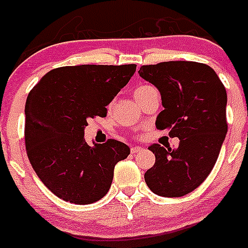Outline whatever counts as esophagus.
Masks as SVG:
<instances>
[{
  "label": "esophagus",
  "mask_w": 248,
  "mask_h": 248,
  "mask_svg": "<svg viewBox=\"0 0 248 248\" xmlns=\"http://www.w3.org/2000/svg\"><path fill=\"white\" fill-rule=\"evenodd\" d=\"M140 151H142V147H140V146H134V147L130 148V152H132V155H136V154H138Z\"/></svg>",
  "instance_id": "obj_1"
}]
</instances>
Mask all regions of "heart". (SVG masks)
I'll use <instances>...</instances> for the list:
<instances>
[{
	"label": "heart",
	"instance_id": "b5f03b06",
	"mask_svg": "<svg viewBox=\"0 0 248 248\" xmlns=\"http://www.w3.org/2000/svg\"><path fill=\"white\" fill-rule=\"evenodd\" d=\"M152 90H155L152 86H148V84H140V86H138L136 88V91H134V97H136L137 100H140V97L146 96L148 92H151ZM111 106V105H110Z\"/></svg>",
	"mask_w": 248,
	"mask_h": 248
}]
</instances>
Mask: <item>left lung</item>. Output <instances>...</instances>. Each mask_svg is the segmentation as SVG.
<instances>
[{
  "label": "left lung",
  "mask_w": 248,
  "mask_h": 248,
  "mask_svg": "<svg viewBox=\"0 0 248 248\" xmlns=\"http://www.w3.org/2000/svg\"><path fill=\"white\" fill-rule=\"evenodd\" d=\"M138 73L161 93L156 128L179 138L175 150L148 147L156 160L144 180L158 196L188 195L209 177L228 132L224 84L213 68L195 61L143 65Z\"/></svg>",
  "instance_id": "8db88e82"
}]
</instances>
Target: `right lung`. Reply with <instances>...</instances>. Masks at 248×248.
<instances>
[{"mask_svg": "<svg viewBox=\"0 0 248 248\" xmlns=\"http://www.w3.org/2000/svg\"><path fill=\"white\" fill-rule=\"evenodd\" d=\"M136 64L62 66L43 75L25 104V147L33 169L53 195L77 205L101 200L111 187L115 165L129 147L108 140H84L90 118L108 106L136 73Z\"/></svg>", "mask_w": 248, "mask_h": 248, "instance_id": "add662e5", "label": "right lung"}]
</instances>
